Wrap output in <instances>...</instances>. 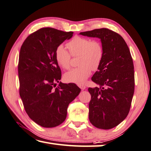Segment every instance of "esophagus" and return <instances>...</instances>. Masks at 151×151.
I'll use <instances>...</instances> for the list:
<instances>
[{
    "label": "esophagus",
    "instance_id": "esophagus-1",
    "mask_svg": "<svg viewBox=\"0 0 151 151\" xmlns=\"http://www.w3.org/2000/svg\"><path fill=\"white\" fill-rule=\"evenodd\" d=\"M78 86H79V88L81 89V90H84V89H86V86H84V85H79Z\"/></svg>",
    "mask_w": 151,
    "mask_h": 151
}]
</instances>
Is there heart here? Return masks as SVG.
Masks as SVG:
<instances>
[{"label":"heart","mask_w":151,"mask_h":151,"mask_svg":"<svg viewBox=\"0 0 151 151\" xmlns=\"http://www.w3.org/2000/svg\"><path fill=\"white\" fill-rule=\"evenodd\" d=\"M70 52L62 45L57 47L55 52V61L61 68L68 70L70 68L71 55L78 56V68L68 71L64 75L66 82L78 85L85 83L91 70L99 68L104 58V47L101 43L96 40L76 36L68 43Z\"/></svg>","instance_id":"1"}]
</instances>
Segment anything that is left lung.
<instances>
[{"label":"left lung","mask_w":151,"mask_h":151,"mask_svg":"<svg viewBox=\"0 0 151 151\" xmlns=\"http://www.w3.org/2000/svg\"><path fill=\"white\" fill-rule=\"evenodd\" d=\"M80 34L101 39L104 58L91 80L99 85L89 88L91 98L89 119L97 128L110 129L128 115L134 90L133 58L127 44L115 32L95 29Z\"/></svg>","instance_id":"obj_1"}]
</instances>
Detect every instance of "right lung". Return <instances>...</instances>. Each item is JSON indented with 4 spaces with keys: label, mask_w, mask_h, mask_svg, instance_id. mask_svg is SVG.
Listing matches in <instances>:
<instances>
[{
    "label": "right lung",
    "mask_w": 151,
    "mask_h": 151,
    "mask_svg": "<svg viewBox=\"0 0 151 151\" xmlns=\"http://www.w3.org/2000/svg\"><path fill=\"white\" fill-rule=\"evenodd\" d=\"M73 32L42 28L30 34L20 47L18 60L19 93L26 113L43 127L60 125L67 116L68 105L81 89L75 83H62L55 52ZM59 85L56 88V83Z\"/></svg>",
    "instance_id": "1"
}]
</instances>
